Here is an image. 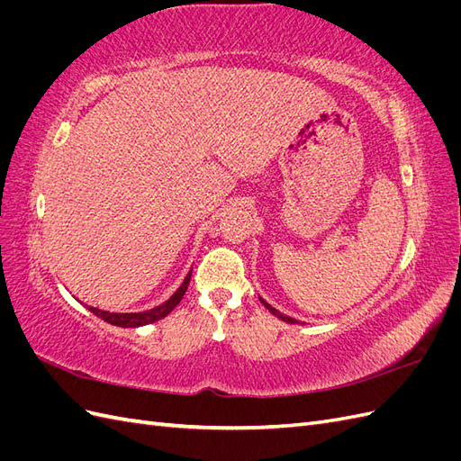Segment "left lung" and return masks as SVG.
Here are the masks:
<instances>
[{
    "mask_svg": "<svg viewBox=\"0 0 461 461\" xmlns=\"http://www.w3.org/2000/svg\"><path fill=\"white\" fill-rule=\"evenodd\" d=\"M259 300H261V303L265 305V308H267V310H269V312H271V313H273L275 317H278V319H283V321H286V323H292V325H296V323H298V321H296V319H292V317H288V315H285V313H281V312H276V310L273 308V305H269V303H267V302H265L263 298H259Z\"/></svg>",
    "mask_w": 461,
    "mask_h": 461,
    "instance_id": "8db88e82",
    "label": "left lung"
}]
</instances>
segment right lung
Wrapping results in <instances>:
<instances>
[{
	"mask_svg": "<svg viewBox=\"0 0 461 461\" xmlns=\"http://www.w3.org/2000/svg\"><path fill=\"white\" fill-rule=\"evenodd\" d=\"M190 276H192V273L186 275L183 285L178 286V290L175 292V294H173L169 300L163 302L161 305H158V308L148 310V312H138V313H111V312H104V310H97V308H88V310H90L94 315L102 317L104 321H107V323L115 325V327L136 329V327H142V325H149V323H153V321H159V319L167 317V315H169V313L176 308L178 302L183 300L185 292H186V288H188Z\"/></svg>",
	"mask_w": 461,
	"mask_h": 461,
	"instance_id": "right-lung-1",
	"label": "right lung"
}]
</instances>
